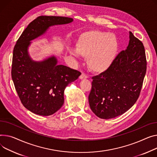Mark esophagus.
I'll return each mask as SVG.
<instances>
[{
	"instance_id": "1",
	"label": "esophagus",
	"mask_w": 157,
	"mask_h": 157,
	"mask_svg": "<svg viewBox=\"0 0 157 157\" xmlns=\"http://www.w3.org/2000/svg\"><path fill=\"white\" fill-rule=\"evenodd\" d=\"M88 78V76L85 74V73H82V74L81 75V76H79V79H87Z\"/></svg>"
}]
</instances>
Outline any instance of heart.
Wrapping results in <instances>:
<instances>
[{
    "label": "heart",
    "mask_w": 157,
    "mask_h": 157,
    "mask_svg": "<svg viewBox=\"0 0 157 157\" xmlns=\"http://www.w3.org/2000/svg\"><path fill=\"white\" fill-rule=\"evenodd\" d=\"M76 50L71 49L70 54H78L86 58L87 64L93 72L102 73L108 71L117 56L119 42L116 36L105 31L89 30L78 37Z\"/></svg>",
    "instance_id": "heart-1"
}]
</instances>
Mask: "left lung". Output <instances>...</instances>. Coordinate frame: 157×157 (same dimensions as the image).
<instances>
[{"instance_id":"1","label":"left lung","mask_w":157,"mask_h":157,"mask_svg":"<svg viewBox=\"0 0 157 157\" xmlns=\"http://www.w3.org/2000/svg\"><path fill=\"white\" fill-rule=\"evenodd\" d=\"M146 71L144 47L130 31L127 48L117 55L108 71L92 78L88 100L93 112L109 119L128 111L140 96Z\"/></svg>"}]
</instances>
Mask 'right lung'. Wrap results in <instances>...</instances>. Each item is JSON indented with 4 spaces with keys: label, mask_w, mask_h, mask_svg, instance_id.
<instances>
[{
    "label": "right lung",
    "mask_w": 157,
    "mask_h": 157,
    "mask_svg": "<svg viewBox=\"0 0 157 157\" xmlns=\"http://www.w3.org/2000/svg\"><path fill=\"white\" fill-rule=\"evenodd\" d=\"M72 21L67 17L39 16L28 25L14 46L12 79L22 104L35 114L48 116L59 110L64 104L66 87L81 73L57 64L54 56L40 62L33 60L28 54L30 41L44 35L50 26Z\"/></svg>",
    "instance_id": "obj_1"
}]
</instances>
